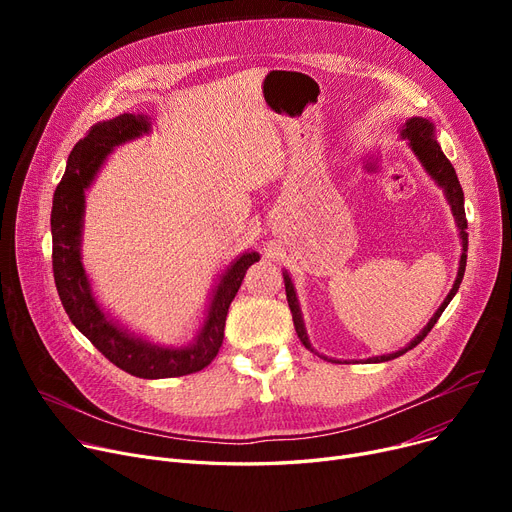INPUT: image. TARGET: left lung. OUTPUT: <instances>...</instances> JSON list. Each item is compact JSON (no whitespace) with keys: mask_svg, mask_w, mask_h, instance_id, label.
I'll use <instances>...</instances> for the list:
<instances>
[{"mask_svg":"<svg viewBox=\"0 0 512 512\" xmlns=\"http://www.w3.org/2000/svg\"><path fill=\"white\" fill-rule=\"evenodd\" d=\"M400 137H402V139H409V147H411L413 153L419 157V161L423 164L425 172L438 182V186L444 188V195H446V199H448V203H450V209H452V215H454V222H456V226H459V230H461L463 253H461L459 274H456L454 286H452V290L448 292V297L444 299V303L440 305V309L434 313V317L429 319V324H427V326L411 340V344H407L405 348H400V351H396V353H392V355L371 357V359H367L365 363H382V361H390V359H396V357H400V355H405L407 351H411V348H415L429 332H432V328L436 326V321L440 319L442 311L448 307V303L452 301L456 290H459V286H461V282H463V276H465V265H467L469 234H467V215H465V195H463L461 182H459V178H456V172H454L452 164L448 161V157L442 153V149H440V145H438V141H436L434 124L429 122L427 118H409L407 124L402 126V130H400ZM284 286H286V299H288V307H290L292 321H294V330H297V334H299L301 342L305 344V348H309V351L315 353V348L311 346L309 336H307V330H305V324H303L301 307H299V299H297V290H294L288 272H284ZM319 357H321V355H319ZM324 359H328V357H324ZM328 361L342 363V361H336V359H328Z\"/></svg>","mask_w":512,"mask_h":512,"instance_id":"obj_1","label":"left lung"}]
</instances>
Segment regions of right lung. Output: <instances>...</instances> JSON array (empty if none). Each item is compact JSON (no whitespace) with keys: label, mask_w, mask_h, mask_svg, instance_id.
Listing matches in <instances>:
<instances>
[{"label":"right lung","mask_w":512,"mask_h":512,"mask_svg":"<svg viewBox=\"0 0 512 512\" xmlns=\"http://www.w3.org/2000/svg\"><path fill=\"white\" fill-rule=\"evenodd\" d=\"M151 124L145 116L120 114L114 120L91 126L68 155L62 182L53 195L51 240H53V278L60 301L72 324L83 332L97 351L122 371L143 380L180 378L207 367L224 342L228 307L245 280L249 267L259 261V253H242L222 274L215 286L203 328L193 344L164 348L120 328L97 305L89 278L80 261V234H83L85 188L93 182L105 157L118 145L147 134Z\"/></svg>","instance_id":"obj_1"}]
</instances>
